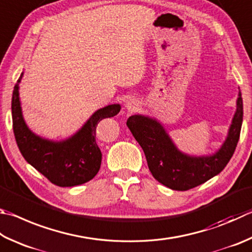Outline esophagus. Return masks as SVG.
<instances>
[{
	"mask_svg": "<svg viewBox=\"0 0 252 252\" xmlns=\"http://www.w3.org/2000/svg\"><path fill=\"white\" fill-rule=\"evenodd\" d=\"M138 106H139V103L135 99L131 98V99H127L126 101V110H129V111H134L135 109H138Z\"/></svg>",
	"mask_w": 252,
	"mask_h": 252,
	"instance_id": "1",
	"label": "esophagus"
}]
</instances>
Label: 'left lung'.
Returning a JSON list of instances; mask_svg holds the SVG:
<instances>
[{
    "label": "left lung",
    "mask_w": 252,
    "mask_h": 252,
    "mask_svg": "<svg viewBox=\"0 0 252 252\" xmlns=\"http://www.w3.org/2000/svg\"><path fill=\"white\" fill-rule=\"evenodd\" d=\"M244 117L241 93L228 135L216 153L190 157L182 153L157 119L134 114L126 121L134 139L145 154L149 170L157 181L174 190H187L207 182L220 173L234 154Z\"/></svg>",
    "instance_id": "1"
}]
</instances>
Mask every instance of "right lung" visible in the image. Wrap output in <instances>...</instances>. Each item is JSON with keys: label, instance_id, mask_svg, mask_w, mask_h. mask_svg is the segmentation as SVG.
Instances as JSON below:
<instances>
[{"label": "right lung", "instance_id": "1", "mask_svg": "<svg viewBox=\"0 0 252 252\" xmlns=\"http://www.w3.org/2000/svg\"><path fill=\"white\" fill-rule=\"evenodd\" d=\"M22 77L23 72L13 90L12 119L15 140L23 157L57 186L71 187L93 180L101 165L102 158L95 142V127L102 119L117 116L120 112V104H109L99 109L70 138L63 141L43 139L29 129L23 118L18 94Z\"/></svg>", "mask_w": 252, "mask_h": 252}]
</instances>
